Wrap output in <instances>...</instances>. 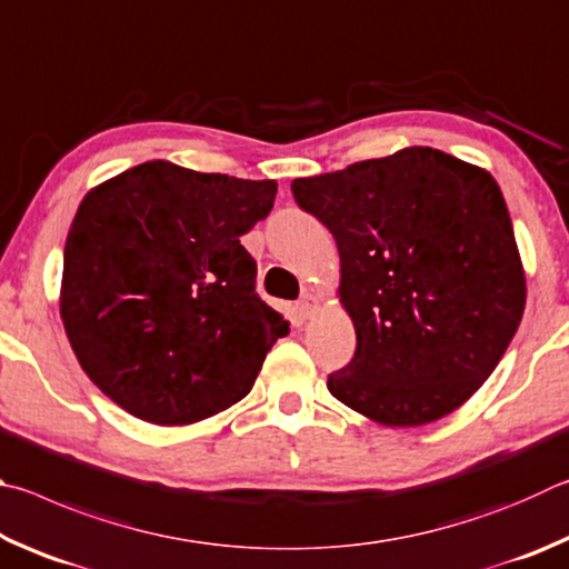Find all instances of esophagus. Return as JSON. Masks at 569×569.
I'll list each match as a JSON object with an SVG mask.
<instances>
[{"mask_svg":"<svg viewBox=\"0 0 569 569\" xmlns=\"http://www.w3.org/2000/svg\"><path fill=\"white\" fill-rule=\"evenodd\" d=\"M317 307H320V300H317L315 295H305L300 305H297V310H300L302 317H312L317 312Z\"/></svg>","mask_w":569,"mask_h":569,"instance_id":"esophagus-1","label":"esophagus"}]
</instances>
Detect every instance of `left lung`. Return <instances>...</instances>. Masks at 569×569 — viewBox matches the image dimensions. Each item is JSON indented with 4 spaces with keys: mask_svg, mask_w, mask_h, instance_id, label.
Segmentation results:
<instances>
[{
    "mask_svg": "<svg viewBox=\"0 0 569 569\" xmlns=\"http://www.w3.org/2000/svg\"><path fill=\"white\" fill-rule=\"evenodd\" d=\"M330 229L357 350L332 397L387 427L455 412L502 360L525 312V272L500 187L485 169L407 147L292 182Z\"/></svg>",
    "mask_w": 569,
    "mask_h": 569,
    "instance_id": "left-lung-1",
    "label": "left lung"
}]
</instances>
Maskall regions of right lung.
<instances>
[{"label":"right lung","mask_w":569,"mask_h":569,"mask_svg":"<svg viewBox=\"0 0 569 569\" xmlns=\"http://www.w3.org/2000/svg\"><path fill=\"white\" fill-rule=\"evenodd\" d=\"M274 179L137 164L79 204L59 312L79 365L152 425H192L252 390L290 322L257 295L239 244L274 204Z\"/></svg>","instance_id":"add662e5"}]
</instances>
